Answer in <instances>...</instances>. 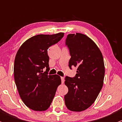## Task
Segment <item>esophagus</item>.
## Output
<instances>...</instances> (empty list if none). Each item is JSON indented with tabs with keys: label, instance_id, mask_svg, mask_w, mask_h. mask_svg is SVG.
Here are the masks:
<instances>
[{
	"label": "esophagus",
	"instance_id": "34e87169",
	"mask_svg": "<svg viewBox=\"0 0 122 122\" xmlns=\"http://www.w3.org/2000/svg\"><path fill=\"white\" fill-rule=\"evenodd\" d=\"M61 82L63 84L64 82V81H65V80H64V77H61Z\"/></svg>",
	"mask_w": 122,
	"mask_h": 122
}]
</instances>
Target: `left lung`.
Here are the masks:
<instances>
[{"label":"left lung","instance_id":"8db88e82","mask_svg":"<svg viewBox=\"0 0 122 122\" xmlns=\"http://www.w3.org/2000/svg\"><path fill=\"white\" fill-rule=\"evenodd\" d=\"M65 45L71 58L69 67L77 68L73 77L66 76L65 84L68 92L64 96L68 110L80 112L94 103L104 81V60L99 47L91 39L81 33L67 36Z\"/></svg>","mask_w":122,"mask_h":122}]
</instances>
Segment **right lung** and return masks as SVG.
<instances>
[{
  "label": "right lung",
  "instance_id": "1",
  "mask_svg": "<svg viewBox=\"0 0 122 122\" xmlns=\"http://www.w3.org/2000/svg\"><path fill=\"white\" fill-rule=\"evenodd\" d=\"M64 33L39 34L25 42L15 56L14 73L19 96L27 107L36 111L49 108L61 83L57 75H48L49 71L47 49L59 42ZM47 68L43 72V69Z\"/></svg>",
  "mask_w": 122,
  "mask_h": 122
}]
</instances>
